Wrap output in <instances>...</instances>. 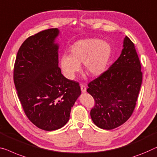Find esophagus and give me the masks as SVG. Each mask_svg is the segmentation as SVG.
<instances>
[{"label":"esophagus","mask_w":157,"mask_h":157,"mask_svg":"<svg viewBox=\"0 0 157 157\" xmlns=\"http://www.w3.org/2000/svg\"><path fill=\"white\" fill-rule=\"evenodd\" d=\"M81 91H82V93H85L86 91V86L82 85V84H81Z\"/></svg>","instance_id":"esophagus-1"}]
</instances>
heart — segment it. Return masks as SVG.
<instances>
[{
    "label": "heart",
    "instance_id": "1",
    "mask_svg": "<svg viewBox=\"0 0 157 157\" xmlns=\"http://www.w3.org/2000/svg\"><path fill=\"white\" fill-rule=\"evenodd\" d=\"M110 44L98 38H88L77 41L70 49V55L63 54L60 58V67L64 76L74 79L81 71V63L89 76L98 77L108 69L112 57Z\"/></svg>",
    "mask_w": 157,
    "mask_h": 157
}]
</instances>
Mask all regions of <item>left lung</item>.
Listing matches in <instances>:
<instances>
[{
    "mask_svg": "<svg viewBox=\"0 0 157 157\" xmlns=\"http://www.w3.org/2000/svg\"><path fill=\"white\" fill-rule=\"evenodd\" d=\"M142 81L140 59L134 43L126 36L119 58L88 84L87 92L95 101L90 117L95 125L113 129L124 123L135 108Z\"/></svg>",
    "mask_w": 157,
    "mask_h": 157,
    "instance_id": "left-lung-1",
    "label": "left lung"
}]
</instances>
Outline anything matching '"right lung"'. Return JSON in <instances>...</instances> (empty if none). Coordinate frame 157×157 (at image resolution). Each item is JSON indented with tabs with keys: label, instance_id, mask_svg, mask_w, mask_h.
I'll return each instance as SVG.
<instances>
[{
	"label": "right lung",
	"instance_id": "right-lung-1",
	"mask_svg": "<svg viewBox=\"0 0 157 157\" xmlns=\"http://www.w3.org/2000/svg\"><path fill=\"white\" fill-rule=\"evenodd\" d=\"M57 28L30 36L15 59L13 79L18 98L28 119L40 129L56 130L67 124L81 95L76 81L63 76L59 67Z\"/></svg>",
	"mask_w": 157,
	"mask_h": 157
}]
</instances>
